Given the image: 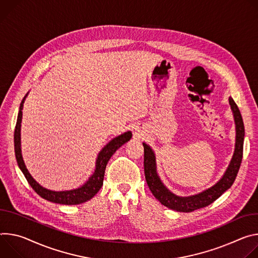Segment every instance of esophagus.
Listing matches in <instances>:
<instances>
[{
    "label": "esophagus",
    "mask_w": 258,
    "mask_h": 258,
    "mask_svg": "<svg viewBox=\"0 0 258 258\" xmlns=\"http://www.w3.org/2000/svg\"><path fill=\"white\" fill-rule=\"evenodd\" d=\"M140 134H141V131L138 128H135V135L136 136H140Z\"/></svg>",
    "instance_id": "obj_1"
}]
</instances>
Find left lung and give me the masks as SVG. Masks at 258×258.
<instances>
[{"label": "left lung", "mask_w": 258, "mask_h": 258, "mask_svg": "<svg viewBox=\"0 0 258 258\" xmlns=\"http://www.w3.org/2000/svg\"><path fill=\"white\" fill-rule=\"evenodd\" d=\"M231 109L233 111V116L236 125V144L235 151L232 157V160L228 164L225 172L221 178L211 187L204 189L201 192L196 195L180 197L171 191L161 180L158 170H157V161L156 154L154 150L142 142L145 150V174L147 183L154 195V197L160 201V203L169 209H172L178 212H191L197 209L206 207L213 203L216 199H218L225 190H227L234 183L239 169L241 166L243 158V145L245 137L244 123L241 116L239 107L232 97L228 98Z\"/></svg>", "instance_id": "obj_1"}]
</instances>
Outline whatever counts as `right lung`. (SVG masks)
Here are the masks:
<instances>
[{
  "label": "right lung",
  "mask_w": 258,
  "mask_h": 258,
  "mask_svg": "<svg viewBox=\"0 0 258 258\" xmlns=\"http://www.w3.org/2000/svg\"><path fill=\"white\" fill-rule=\"evenodd\" d=\"M28 93L25 94L23 97L17 116L16 121V127L14 131V150H15V156L16 161L18 164L19 169L23 173L24 177L26 178L27 182L33 187V189L43 199L47 200V201L56 203V204H62V205H78L89 201L92 199L98 190L101 188L103 184V178H104V172L105 167L108 162V160L111 158V156L117 152L118 149H120L126 142H128L131 137L132 133L131 131L124 132L123 134L116 136L109 140L107 144L101 149V151L98 153L96 161H95V170L93 174L88 178L84 184L81 186L70 189V190H51L44 186H42L39 182L35 180V178L31 175L30 171L27 170L25 163L22 158L21 153V121H22V109H23V103L25 101V98L27 97Z\"/></svg>",
  "instance_id": "right-lung-1"
}]
</instances>
